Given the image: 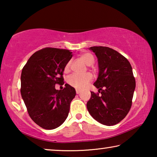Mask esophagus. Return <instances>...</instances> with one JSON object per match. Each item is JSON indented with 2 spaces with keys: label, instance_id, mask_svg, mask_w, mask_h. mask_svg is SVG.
Masks as SVG:
<instances>
[{
  "label": "esophagus",
  "instance_id": "obj_1",
  "mask_svg": "<svg viewBox=\"0 0 157 157\" xmlns=\"http://www.w3.org/2000/svg\"><path fill=\"white\" fill-rule=\"evenodd\" d=\"M79 93H80V90H79V89H76V94H79Z\"/></svg>",
  "mask_w": 157,
  "mask_h": 157
}]
</instances>
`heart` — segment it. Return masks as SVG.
<instances>
[{
  "label": "heart",
  "instance_id": "heart-1",
  "mask_svg": "<svg viewBox=\"0 0 157 157\" xmlns=\"http://www.w3.org/2000/svg\"><path fill=\"white\" fill-rule=\"evenodd\" d=\"M79 58L87 66H92L94 63V57L91 53L84 52L79 55ZM71 62H69L65 66L64 71L65 72H68L70 68ZM93 79V76L91 73H86L85 75H78V74H73L70 75L68 78L67 82L69 85L74 88L82 89H84L87 84L90 83Z\"/></svg>",
  "mask_w": 157,
  "mask_h": 157
}]
</instances>
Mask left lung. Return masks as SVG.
Masks as SVG:
<instances>
[{
	"instance_id": "obj_1",
	"label": "left lung",
	"mask_w": 157,
	"mask_h": 157,
	"mask_svg": "<svg viewBox=\"0 0 157 157\" xmlns=\"http://www.w3.org/2000/svg\"><path fill=\"white\" fill-rule=\"evenodd\" d=\"M98 58V76L94 85L98 89L91 92L86 107L98 123L107 126L124 118L132 106L136 81L132 66L125 57L109 47L89 48Z\"/></svg>"
}]
</instances>
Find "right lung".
<instances>
[{"label": "right lung", "mask_w": 157, "mask_h": 157, "mask_svg": "<svg viewBox=\"0 0 157 157\" xmlns=\"http://www.w3.org/2000/svg\"><path fill=\"white\" fill-rule=\"evenodd\" d=\"M72 56L68 50L45 48L34 52L23 68L21 97L32 120L42 128H57L68 117L75 89L66 84L57 90L55 84H64L63 73Z\"/></svg>", "instance_id": "add662e5"}]
</instances>
